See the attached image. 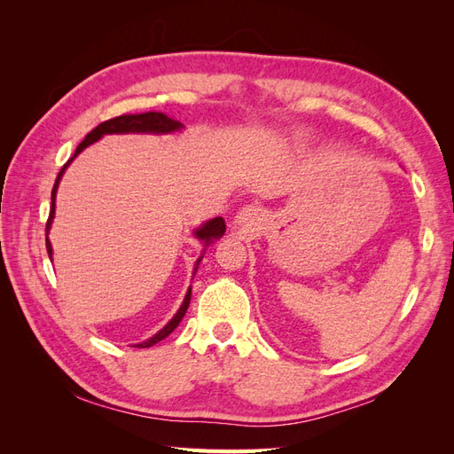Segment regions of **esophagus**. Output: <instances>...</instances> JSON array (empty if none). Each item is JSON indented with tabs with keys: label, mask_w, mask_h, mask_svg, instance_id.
I'll use <instances>...</instances> for the list:
<instances>
[{
	"label": "esophagus",
	"mask_w": 454,
	"mask_h": 454,
	"mask_svg": "<svg viewBox=\"0 0 454 454\" xmlns=\"http://www.w3.org/2000/svg\"><path fill=\"white\" fill-rule=\"evenodd\" d=\"M237 222L240 225H246V227L257 223L259 222V208H257V206H244V208L237 215Z\"/></svg>",
	"instance_id": "1"
}]
</instances>
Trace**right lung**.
Masks as SVG:
<instances>
[{
  "label": "right lung",
  "instance_id": "add662e5",
  "mask_svg": "<svg viewBox=\"0 0 454 454\" xmlns=\"http://www.w3.org/2000/svg\"><path fill=\"white\" fill-rule=\"evenodd\" d=\"M182 127H184V125H182L180 121H176V119H172V117H168V115L160 114V112H147V114H136V115H119V117L109 119V121H104V122H100L98 127L92 129V130L85 136V140L77 145L74 157L64 164L62 170L59 172L57 182H54L52 193H51V212H49V219H47V235H49V229H51L52 217H54V199H57V189H59V184H60V177H62L64 170L67 168V164H70V162H72V160H74V159H75V157L81 153V151H83L87 145H90V144H94V142H98L104 134H129V132L168 134V132L180 130ZM223 232H225V222H223V217H214V219H210V222H206L202 227H199V229L195 231V237H197L199 240H202V242H204V248H206V246H210L214 240L222 239V237H223ZM47 254H49V257H52V248H51L49 237H47ZM200 259H202V255H200V257H199V261H197L195 272H197V269H199ZM189 301H191V287L187 290L185 299H184V303H182L180 310L176 312L174 318H172L167 325H164L157 335H153V337L147 339V340H144V342H138V345H134V347L147 348V347H153V345H157V342H159V340H162L164 337H168V335L174 332V329L177 327V324L182 322L184 316H185L187 307H189Z\"/></svg>",
  "mask_w": 454,
  "mask_h": 454
}]
</instances>
